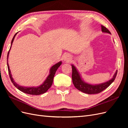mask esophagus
Masks as SVG:
<instances>
[{
	"mask_svg": "<svg viewBox=\"0 0 128 128\" xmlns=\"http://www.w3.org/2000/svg\"><path fill=\"white\" fill-rule=\"evenodd\" d=\"M72 60V57L69 54H66L64 56V60L66 62H70V61H71Z\"/></svg>",
	"mask_w": 128,
	"mask_h": 128,
	"instance_id": "esophagus-1",
	"label": "esophagus"
}]
</instances>
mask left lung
Returning a JSON list of instances; mask_svg holds the SVG:
<instances>
[{
	"mask_svg": "<svg viewBox=\"0 0 128 128\" xmlns=\"http://www.w3.org/2000/svg\"><path fill=\"white\" fill-rule=\"evenodd\" d=\"M101 26L102 32L111 34L110 31L108 30L106 27H104L103 26ZM72 83L74 85L75 87L80 91L89 94H99V93L101 92L103 90H105L106 88H107L114 82L118 73V70H116V71L114 75L113 76V78H111L109 80L107 81L106 82L100 84H92L86 82L82 78L80 74L79 73L78 71L77 70V69H76L74 65L72 64Z\"/></svg>",
	"mask_w": 128,
	"mask_h": 128,
	"instance_id": "left-lung-1",
	"label": "left lung"
}]
</instances>
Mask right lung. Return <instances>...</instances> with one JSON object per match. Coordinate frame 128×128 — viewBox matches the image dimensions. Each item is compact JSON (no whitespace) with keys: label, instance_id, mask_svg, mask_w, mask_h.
<instances>
[{"label":"right lung","instance_id":"add662e5","mask_svg":"<svg viewBox=\"0 0 128 128\" xmlns=\"http://www.w3.org/2000/svg\"><path fill=\"white\" fill-rule=\"evenodd\" d=\"M17 34H18V32L15 34V35L14 36L12 40L10 49L8 52V54H7V67H8L9 75H10V77L12 82L13 83L14 86L16 87L20 91L25 93V94H32V95H40V94H44V93H45L46 91H47L50 88V87L51 86L52 84L53 83V78H54V76L58 68H59L60 66V65L62 64V61H59V62L56 63V64L53 65V66L51 67V68L50 69L49 75H48V76L47 77H46V78L44 81V82L42 83L41 85H40V86H32V87H26V86H20V85H18V84H17L16 82H15L13 78L12 77V74H11L10 70V66L8 64V56H9L10 50L11 48L12 45V44H13V42L14 41L15 37L16 35Z\"/></svg>","mask_w":128,"mask_h":128}]
</instances>
